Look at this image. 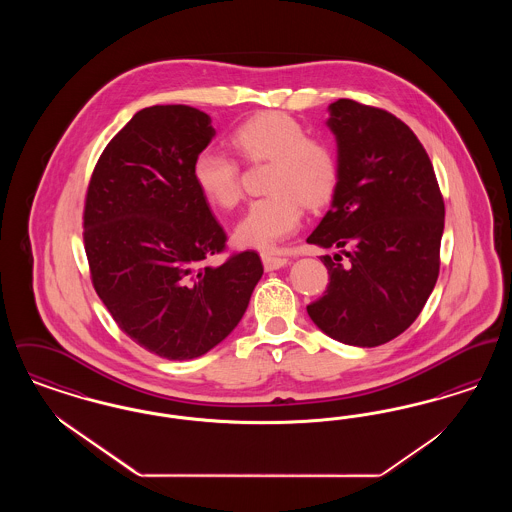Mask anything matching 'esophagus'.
<instances>
[{
    "instance_id": "34e87169",
    "label": "esophagus",
    "mask_w": 512,
    "mask_h": 512,
    "mask_svg": "<svg viewBox=\"0 0 512 512\" xmlns=\"http://www.w3.org/2000/svg\"><path fill=\"white\" fill-rule=\"evenodd\" d=\"M261 259H263V265H265L267 270H276V268H282L288 263L286 257L272 255V253H261Z\"/></svg>"
}]
</instances>
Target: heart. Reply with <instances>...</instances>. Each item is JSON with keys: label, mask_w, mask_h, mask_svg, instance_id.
Wrapping results in <instances>:
<instances>
[{"label": "heart", "mask_w": 512, "mask_h": 512, "mask_svg": "<svg viewBox=\"0 0 512 512\" xmlns=\"http://www.w3.org/2000/svg\"><path fill=\"white\" fill-rule=\"evenodd\" d=\"M230 144L245 163H267L263 195L249 203L236 226V240L270 249L297 230L307 209L324 207L338 190L340 165L334 149L311 138L286 113L268 111L238 124ZM192 178L201 195L222 209L242 197L240 163L226 151L205 147L195 155Z\"/></svg>", "instance_id": "b5f03b06"}]
</instances>
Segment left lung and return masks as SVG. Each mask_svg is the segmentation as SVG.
Here are the masks:
<instances>
[{
    "mask_svg": "<svg viewBox=\"0 0 512 512\" xmlns=\"http://www.w3.org/2000/svg\"><path fill=\"white\" fill-rule=\"evenodd\" d=\"M328 126L340 182L307 242L340 247L347 263L320 259L330 282L307 313L334 340L376 347L413 324L436 286L443 195L426 149L386 109L338 99Z\"/></svg>",
    "mask_w": 512,
    "mask_h": 512,
    "instance_id": "8db88e82",
    "label": "left lung"
}]
</instances>
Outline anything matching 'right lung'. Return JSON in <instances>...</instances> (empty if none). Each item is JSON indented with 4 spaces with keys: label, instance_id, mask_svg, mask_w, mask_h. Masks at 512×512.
Wrapping results in <instances>:
<instances>
[{
    "label": "right lung",
    "instance_id": "obj_1",
    "mask_svg": "<svg viewBox=\"0 0 512 512\" xmlns=\"http://www.w3.org/2000/svg\"><path fill=\"white\" fill-rule=\"evenodd\" d=\"M213 136L211 117L195 107H146L105 146L84 199L99 299L130 340L169 361L224 340L263 276L257 251L205 265L228 240L192 178L195 155Z\"/></svg>",
    "mask_w": 512,
    "mask_h": 512
}]
</instances>
